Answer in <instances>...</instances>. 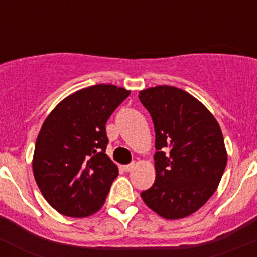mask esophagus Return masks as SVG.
<instances>
[{"mask_svg": "<svg viewBox=\"0 0 257 257\" xmlns=\"http://www.w3.org/2000/svg\"><path fill=\"white\" fill-rule=\"evenodd\" d=\"M135 162H133V163H130V165H126V166H124V167H123V169H124V171H131V170H134V169H135Z\"/></svg>", "mask_w": 257, "mask_h": 257, "instance_id": "1", "label": "esophagus"}]
</instances>
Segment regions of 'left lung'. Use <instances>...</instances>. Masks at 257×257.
<instances>
[{"mask_svg":"<svg viewBox=\"0 0 257 257\" xmlns=\"http://www.w3.org/2000/svg\"><path fill=\"white\" fill-rule=\"evenodd\" d=\"M139 99L153 119L157 149L156 181L140 196L165 219L189 216L211 198L225 170L221 128L210 110L181 88L156 86L140 91Z\"/></svg>","mask_w":257,"mask_h":257,"instance_id":"8db88e82","label":"left lung"}]
</instances>
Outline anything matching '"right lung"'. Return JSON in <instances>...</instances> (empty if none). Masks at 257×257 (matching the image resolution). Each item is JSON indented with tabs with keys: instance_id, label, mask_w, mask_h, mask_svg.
<instances>
[{
	"instance_id": "right-lung-1",
	"label": "right lung",
	"mask_w": 257,
	"mask_h": 257,
	"mask_svg": "<svg viewBox=\"0 0 257 257\" xmlns=\"http://www.w3.org/2000/svg\"><path fill=\"white\" fill-rule=\"evenodd\" d=\"M130 91L95 85L65 97L47 115L36 140L33 175L51 207L69 217L100 210L118 167L105 153V123Z\"/></svg>"
}]
</instances>
